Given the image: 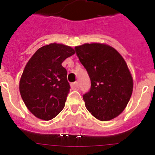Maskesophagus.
Masks as SVG:
<instances>
[{"label": "esophagus", "instance_id": "esophagus-1", "mask_svg": "<svg viewBox=\"0 0 155 155\" xmlns=\"http://www.w3.org/2000/svg\"><path fill=\"white\" fill-rule=\"evenodd\" d=\"M71 88L73 90H78L79 88V84L78 82H74V83H72V84H71Z\"/></svg>", "mask_w": 155, "mask_h": 155}]
</instances>
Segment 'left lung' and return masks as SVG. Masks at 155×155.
Wrapping results in <instances>:
<instances>
[{"label": "left lung", "mask_w": 155, "mask_h": 155, "mask_svg": "<svg viewBox=\"0 0 155 155\" xmlns=\"http://www.w3.org/2000/svg\"><path fill=\"white\" fill-rule=\"evenodd\" d=\"M74 50L91 79V89L83 95L88 112L101 121L117 117L127 107L134 88L124 59L104 43H85Z\"/></svg>", "instance_id": "8db88e82"}]
</instances>
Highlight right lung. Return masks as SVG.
Listing matches in <instances>:
<instances>
[{
	"label": "right lung",
	"mask_w": 155,
	"mask_h": 155,
	"mask_svg": "<svg viewBox=\"0 0 155 155\" xmlns=\"http://www.w3.org/2000/svg\"><path fill=\"white\" fill-rule=\"evenodd\" d=\"M74 53L71 46L50 43L39 48L25 65L19 91L26 107L37 118L50 120L64 108L70 84L62 63Z\"/></svg>",
	"instance_id": "1"
}]
</instances>
